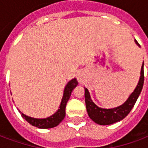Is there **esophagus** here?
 Segmentation results:
<instances>
[{
    "label": "esophagus",
    "instance_id": "34e87169",
    "mask_svg": "<svg viewBox=\"0 0 148 148\" xmlns=\"http://www.w3.org/2000/svg\"><path fill=\"white\" fill-rule=\"evenodd\" d=\"M77 82H79V83H83L84 80H85V74L82 73V72H80V73H78L77 76Z\"/></svg>",
    "mask_w": 148,
    "mask_h": 148
}]
</instances>
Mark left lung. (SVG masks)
Returning <instances> with one entry per match:
<instances>
[{"label": "left lung", "instance_id": "left-lung-1", "mask_svg": "<svg viewBox=\"0 0 148 148\" xmlns=\"http://www.w3.org/2000/svg\"><path fill=\"white\" fill-rule=\"evenodd\" d=\"M135 42L137 45L139 43L136 40ZM144 82V74H143V62L141 67L140 72V77L137 86L133 92L132 93L129 97L125 102L121 106L113 108V109H102L97 106L93 101L91 100L89 90L85 88V101H86V106L88 115L90 119L95 123L101 125H109V124H114L116 122L123 120L125 116H127L130 112L132 109L133 108L134 105L136 102L138 97L140 96L142 91Z\"/></svg>", "mask_w": 148, "mask_h": 148}]
</instances>
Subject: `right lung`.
Masks as SVG:
<instances>
[{
  "label": "right lung",
  "mask_w": 148,
  "mask_h": 148,
  "mask_svg": "<svg viewBox=\"0 0 148 148\" xmlns=\"http://www.w3.org/2000/svg\"><path fill=\"white\" fill-rule=\"evenodd\" d=\"M78 84L76 78H74L71 80L65 87L63 96L62 98L61 104L59 106V109L55 113L49 116V117L43 118V119H37V118L30 117L27 116L24 113H21L22 117L25 119L26 121L33 126L39 127V128H51V127H56L57 125L60 124L62 121L64 119L66 116V106L68 100L71 97V93L75 87L77 86Z\"/></svg>",
  "instance_id": "right-lung-1"
}]
</instances>
